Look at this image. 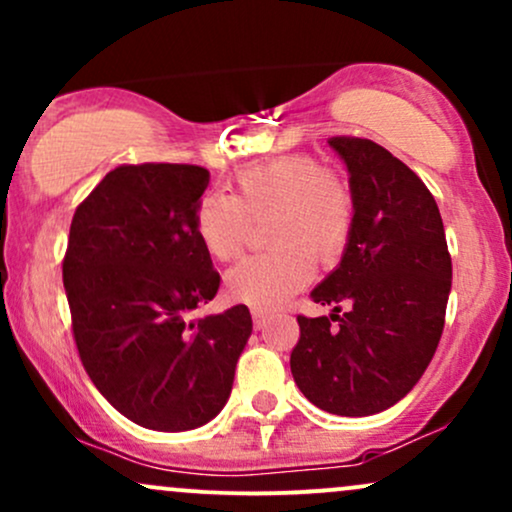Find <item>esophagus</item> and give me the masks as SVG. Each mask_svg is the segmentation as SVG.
Wrapping results in <instances>:
<instances>
[{"label":"esophagus","mask_w":512,"mask_h":512,"mask_svg":"<svg viewBox=\"0 0 512 512\" xmlns=\"http://www.w3.org/2000/svg\"><path fill=\"white\" fill-rule=\"evenodd\" d=\"M267 313L264 310H252V325H255V330H262L264 325H267Z\"/></svg>","instance_id":"34e87169"}]
</instances>
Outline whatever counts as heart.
Returning <instances> with one entry per match:
<instances>
[{"label": "heart", "mask_w": 512, "mask_h": 512, "mask_svg": "<svg viewBox=\"0 0 512 512\" xmlns=\"http://www.w3.org/2000/svg\"><path fill=\"white\" fill-rule=\"evenodd\" d=\"M269 214L272 250L248 257L226 274L231 301L257 310L279 308L315 274V257L332 264L354 231V197L339 175L313 156H279L233 178V195L204 192L192 226L204 252L216 262L240 255L248 219Z\"/></svg>", "instance_id": "obj_1"}]
</instances>
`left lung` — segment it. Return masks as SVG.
<instances>
[{"label":"left lung","instance_id":"obj_1","mask_svg":"<svg viewBox=\"0 0 512 512\" xmlns=\"http://www.w3.org/2000/svg\"><path fill=\"white\" fill-rule=\"evenodd\" d=\"M330 146L349 170L354 231L310 293L332 315H298L291 373L315 407L370 416L407 395L436 354L452 262L436 199L414 170L370 139L332 137Z\"/></svg>","mask_w":512,"mask_h":512}]
</instances>
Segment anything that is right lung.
<instances>
[{
	"instance_id": "right-lung-1",
	"label": "right lung",
	"mask_w": 512,
	"mask_h": 512,
	"mask_svg": "<svg viewBox=\"0 0 512 512\" xmlns=\"http://www.w3.org/2000/svg\"><path fill=\"white\" fill-rule=\"evenodd\" d=\"M207 185L199 166H120L69 228L62 276L81 363L122 416L151 431L214 419L252 332L245 305L190 320L221 284L192 226Z\"/></svg>"
}]
</instances>
